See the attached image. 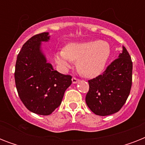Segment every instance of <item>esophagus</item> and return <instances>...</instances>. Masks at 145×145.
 I'll return each mask as SVG.
<instances>
[{
  "label": "esophagus",
  "instance_id": "esophagus-1",
  "mask_svg": "<svg viewBox=\"0 0 145 145\" xmlns=\"http://www.w3.org/2000/svg\"><path fill=\"white\" fill-rule=\"evenodd\" d=\"M79 82V80L77 79L76 77H73L72 78V83L73 84H77V83H78Z\"/></svg>",
  "mask_w": 145,
  "mask_h": 145
}]
</instances>
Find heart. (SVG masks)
Listing matches in <instances>:
<instances>
[{"label": "heart", "instance_id": "obj_1", "mask_svg": "<svg viewBox=\"0 0 145 145\" xmlns=\"http://www.w3.org/2000/svg\"><path fill=\"white\" fill-rule=\"evenodd\" d=\"M110 56V46L108 42L94 40L68 44L65 50L57 52L56 62L61 68L66 69L71 61H77L80 73L91 78L102 73Z\"/></svg>", "mask_w": 145, "mask_h": 145}]
</instances>
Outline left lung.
Masks as SVG:
<instances>
[{
    "instance_id": "obj_1",
    "label": "left lung",
    "mask_w": 145,
    "mask_h": 145,
    "mask_svg": "<svg viewBox=\"0 0 145 145\" xmlns=\"http://www.w3.org/2000/svg\"><path fill=\"white\" fill-rule=\"evenodd\" d=\"M133 62L126 49L103 74L89 80L86 102L95 114L108 116L118 112L126 102L132 86Z\"/></svg>"
}]
</instances>
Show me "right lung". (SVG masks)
<instances>
[{
    "label": "right lung",
    "instance_id": "obj_1",
    "mask_svg": "<svg viewBox=\"0 0 145 145\" xmlns=\"http://www.w3.org/2000/svg\"><path fill=\"white\" fill-rule=\"evenodd\" d=\"M49 32L38 34L25 43L17 56L15 82L19 96L27 109L40 115L51 114L61 103L71 84L70 75L55 71L42 51Z\"/></svg>",
    "mask_w": 145,
    "mask_h": 145
}]
</instances>
